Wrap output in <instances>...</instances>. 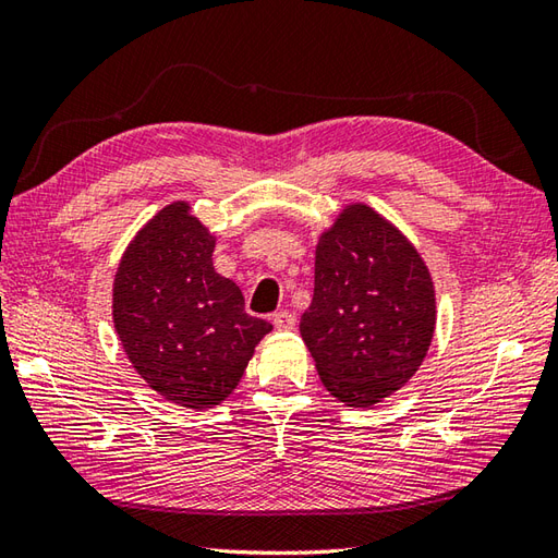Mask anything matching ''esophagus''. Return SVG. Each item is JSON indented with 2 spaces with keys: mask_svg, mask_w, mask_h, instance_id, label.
Instances as JSON below:
<instances>
[{
  "mask_svg": "<svg viewBox=\"0 0 558 558\" xmlns=\"http://www.w3.org/2000/svg\"><path fill=\"white\" fill-rule=\"evenodd\" d=\"M272 324H276V328H278V330H292V328H294V324H298V318H294V314H292V312H288V310H280V312L272 314Z\"/></svg>",
  "mask_w": 558,
  "mask_h": 558,
  "instance_id": "esophagus-1",
  "label": "esophagus"
}]
</instances>
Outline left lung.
I'll return each mask as SVG.
<instances>
[{"label": "left lung", "mask_w": 558, "mask_h": 558, "mask_svg": "<svg viewBox=\"0 0 558 558\" xmlns=\"http://www.w3.org/2000/svg\"><path fill=\"white\" fill-rule=\"evenodd\" d=\"M429 268L396 225L345 206L316 244L314 298L300 333L330 396L369 408L405 386L432 345Z\"/></svg>", "instance_id": "obj_1"}]
</instances>
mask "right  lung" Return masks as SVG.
Masks as SVG:
<instances>
[{
  "instance_id": "add662e5",
  "label": "right lung",
  "mask_w": 558,
  "mask_h": 558,
  "mask_svg": "<svg viewBox=\"0 0 558 558\" xmlns=\"http://www.w3.org/2000/svg\"><path fill=\"white\" fill-rule=\"evenodd\" d=\"M216 236L186 201L136 232L112 288V318L129 362L165 400L204 410L240 384L272 328L244 312L242 290L213 268Z\"/></svg>"
}]
</instances>
